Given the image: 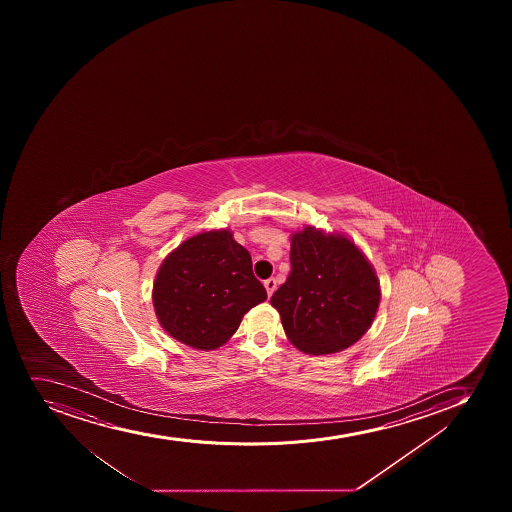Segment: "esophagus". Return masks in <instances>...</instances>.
Segmentation results:
<instances>
[{
	"label": "esophagus",
	"mask_w": 512,
	"mask_h": 512,
	"mask_svg": "<svg viewBox=\"0 0 512 512\" xmlns=\"http://www.w3.org/2000/svg\"><path fill=\"white\" fill-rule=\"evenodd\" d=\"M265 289H267V294L272 295L277 289V280L275 279H267L264 282Z\"/></svg>",
	"instance_id": "obj_1"
}]
</instances>
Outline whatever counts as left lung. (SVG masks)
<instances>
[{
    "label": "left lung",
    "instance_id": "8db88e82",
    "mask_svg": "<svg viewBox=\"0 0 512 512\" xmlns=\"http://www.w3.org/2000/svg\"><path fill=\"white\" fill-rule=\"evenodd\" d=\"M290 270L272 295L285 334L305 354H334L355 344L374 322L379 280L349 238L307 227L292 235Z\"/></svg>",
    "mask_w": 512,
    "mask_h": 512
}]
</instances>
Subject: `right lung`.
Wrapping results in <instances>:
<instances>
[{
  "label": "right lung",
  "mask_w": 512,
  "mask_h": 512,
  "mask_svg": "<svg viewBox=\"0 0 512 512\" xmlns=\"http://www.w3.org/2000/svg\"><path fill=\"white\" fill-rule=\"evenodd\" d=\"M267 300L252 257L228 230L198 233L163 260L153 305L163 329L193 349L225 344L248 310Z\"/></svg>",
  "instance_id": "1"
}]
</instances>
